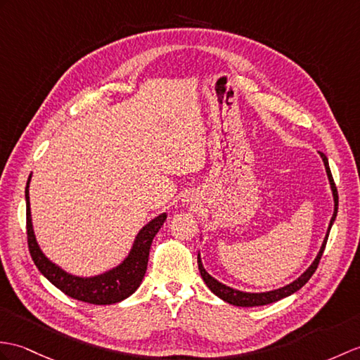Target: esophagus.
<instances>
[{"instance_id":"obj_1","label":"esophagus","mask_w":360,"mask_h":360,"mask_svg":"<svg viewBox=\"0 0 360 360\" xmlns=\"http://www.w3.org/2000/svg\"><path fill=\"white\" fill-rule=\"evenodd\" d=\"M187 204L195 207V205H196V202H195V198H191V196H190V198H187Z\"/></svg>"}]
</instances>
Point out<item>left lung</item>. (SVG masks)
<instances>
[{"mask_svg": "<svg viewBox=\"0 0 360 360\" xmlns=\"http://www.w3.org/2000/svg\"><path fill=\"white\" fill-rule=\"evenodd\" d=\"M321 158L323 161L325 165V172H327V176H328V182H330V188H331V193H333V200H334V212L331 216V221L328 224V229H327V235L323 238L322 245L319 248V253L316 255L314 261L311 262V265L308 266V269L299 276L297 279H295L293 282H290L288 285H283L281 288H276V290H270V291H262V293H248V291H240L236 290L233 287L225 285V283L219 282L216 278L208 273L202 261H200V255L198 253V266H199V271L200 276H202V279L205 282V285L212 290V293H214L218 297H221L225 302H229L231 305H236V307H261V305H269L273 302H278V300L283 299V297H288L293 293H296L297 290L302 288L305 283L310 281V278L313 276V273L316 271L317 265H319V261L322 257V253L325 250V245H327V240H328V235H330V230L333 227L334 221H336V216H338V204H339V198H338V188L334 186V181L331 176V170H330V165H328V158L325 156L323 153H321Z\"/></svg>", "mask_w": 360, "mask_h": 360, "instance_id": "8db88e82", "label": "left lung"}]
</instances>
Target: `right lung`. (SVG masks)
Wrapping results in <instances>:
<instances>
[{
    "mask_svg": "<svg viewBox=\"0 0 360 360\" xmlns=\"http://www.w3.org/2000/svg\"><path fill=\"white\" fill-rule=\"evenodd\" d=\"M30 179L32 173L26 184V191H24V195H26L27 242L33 262L38 266V270L43 273L44 278L52 282L56 288H60L64 295L94 305L118 304L135 293L142 279H144L148 264L150 245H152L153 238L167 219V213L158 214L156 218L148 221L139 230L135 240H133L129 255L113 269L95 276H77L65 271L63 266L50 261L38 244L32 224L29 199Z\"/></svg>",
    "mask_w": 360,
    "mask_h": 360,
    "instance_id": "obj_1",
    "label": "right lung"
}]
</instances>
